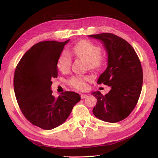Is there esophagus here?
I'll use <instances>...</instances> for the list:
<instances>
[{"label": "esophagus", "instance_id": "obj_1", "mask_svg": "<svg viewBox=\"0 0 158 158\" xmlns=\"http://www.w3.org/2000/svg\"><path fill=\"white\" fill-rule=\"evenodd\" d=\"M87 97V95L86 94H80V98L82 99H84Z\"/></svg>", "mask_w": 158, "mask_h": 158}]
</instances>
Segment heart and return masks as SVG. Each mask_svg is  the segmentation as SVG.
Here are the masks:
<instances>
[{"mask_svg": "<svg viewBox=\"0 0 158 158\" xmlns=\"http://www.w3.org/2000/svg\"><path fill=\"white\" fill-rule=\"evenodd\" d=\"M71 52L79 59L86 62L88 68L93 70L102 69L106 64V59L100 55L101 49L99 47L89 41H82L71 47ZM71 58L67 52H63L59 57L57 66L62 72H66L70 69ZM91 80L89 76L81 75L72 77L69 84L78 90L86 88V82Z\"/></svg>", "mask_w": 158, "mask_h": 158, "instance_id": "obj_1", "label": "heart"}]
</instances>
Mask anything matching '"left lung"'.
<instances>
[{
    "mask_svg": "<svg viewBox=\"0 0 158 158\" xmlns=\"http://www.w3.org/2000/svg\"><path fill=\"white\" fill-rule=\"evenodd\" d=\"M89 37L102 41L107 53V67L100 75L98 84L111 87L106 95L99 91L92 93L98 99L93 113L103 121H121L131 113L140 97L143 82L140 59L126 40L113 33Z\"/></svg>",
    "mask_w": 158,
    "mask_h": 158,
    "instance_id": "obj_1",
    "label": "left lung"
}]
</instances>
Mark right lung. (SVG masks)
I'll use <instances>...</instances> for the list:
<instances>
[{
	"label": "right lung",
	"instance_id": "add662e5",
	"mask_svg": "<svg viewBox=\"0 0 158 158\" xmlns=\"http://www.w3.org/2000/svg\"><path fill=\"white\" fill-rule=\"evenodd\" d=\"M69 40L37 43L22 57L14 72L19 107L27 121L44 130L63 124L81 99L78 94L67 91L55 98L51 89V79L58 75V60Z\"/></svg>",
	"mask_w": 158,
	"mask_h": 158
}]
</instances>
